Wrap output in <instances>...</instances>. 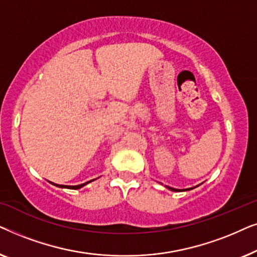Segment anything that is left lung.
Wrapping results in <instances>:
<instances>
[{"mask_svg": "<svg viewBox=\"0 0 257 257\" xmlns=\"http://www.w3.org/2000/svg\"><path fill=\"white\" fill-rule=\"evenodd\" d=\"M166 187L168 188V189H171V191H173V192H181L182 189H177V188H172V187H170V186H166ZM194 187H192V188H187V189H184V191H189V189H193Z\"/></svg>", "mask_w": 257, "mask_h": 257, "instance_id": "obj_1", "label": "left lung"}]
</instances>
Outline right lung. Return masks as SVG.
I'll list each match as a JSON object with an SVG mask.
<instances>
[{
    "mask_svg": "<svg viewBox=\"0 0 257 257\" xmlns=\"http://www.w3.org/2000/svg\"><path fill=\"white\" fill-rule=\"evenodd\" d=\"M93 180H94V179H93ZM93 180H90V181L85 182V184H82V185H77V186H65V185H56V186H57V187H61V188H69V189H79V188H82L83 186L87 185V184H89V182L93 181ZM51 184H52V182H51ZM54 185H55V184H54Z\"/></svg>",
    "mask_w": 257,
    "mask_h": 257,
    "instance_id": "add662e5",
    "label": "right lung"
}]
</instances>
